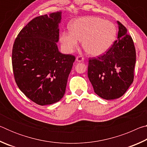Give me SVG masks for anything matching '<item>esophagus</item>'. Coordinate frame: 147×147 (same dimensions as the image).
Returning a JSON list of instances; mask_svg holds the SVG:
<instances>
[{"label": "esophagus", "instance_id": "obj_1", "mask_svg": "<svg viewBox=\"0 0 147 147\" xmlns=\"http://www.w3.org/2000/svg\"><path fill=\"white\" fill-rule=\"evenodd\" d=\"M76 60L77 61H78V62L83 61L84 60V58L83 56H78L76 57Z\"/></svg>", "mask_w": 147, "mask_h": 147}]
</instances>
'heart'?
Returning <instances> with one entry per match:
<instances>
[{"mask_svg": "<svg viewBox=\"0 0 147 147\" xmlns=\"http://www.w3.org/2000/svg\"><path fill=\"white\" fill-rule=\"evenodd\" d=\"M71 30L60 35L61 46L67 53H71L82 41L87 53L98 56L109 49L115 36V28L112 23L96 17H84L71 24Z\"/></svg>", "mask_w": 147, "mask_h": 147, "instance_id": "b5f03b06", "label": "heart"}]
</instances>
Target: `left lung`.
Wrapping results in <instances>:
<instances>
[{"instance_id":"8db88e82","label":"left lung","mask_w":147,"mask_h":147,"mask_svg":"<svg viewBox=\"0 0 147 147\" xmlns=\"http://www.w3.org/2000/svg\"><path fill=\"white\" fill-rule=\"evenodd\" d=\"M117 39L102 55L89 58L88 75L100 97L113 100L123 95L132 84L136 61V49L127 29L117 21Z\"/></svg>"}]
</instances>
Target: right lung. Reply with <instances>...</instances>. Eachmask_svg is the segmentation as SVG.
Segmentation results:
<instances>
[{
	"label": "right lung",
	"instance_id": "right-lung-1",
	"mask_svg": "<svg viewBox=\"0 0 147 147\" xmlns=\"http://www.w3.org/2000/svg\"><path fill=\"white\" fill-rule=\"evenodd\" d=\"M61 11L31 20L21 30L12 49V67L17 86L41 106L63 98L75 56L59 53Z\"/></svg>",
	"mask_w": 147,
	"mask_h": 147
}]
</instances>
